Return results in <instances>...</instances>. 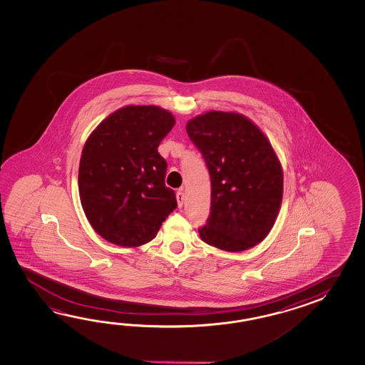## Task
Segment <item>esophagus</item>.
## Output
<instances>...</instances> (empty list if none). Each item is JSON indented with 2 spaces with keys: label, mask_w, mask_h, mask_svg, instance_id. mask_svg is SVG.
Returning <instances> with one entry per match:
<instances>
[{
  "label": "esophagus",
  "mask_w": 365,
  "mask_h": 365,
  "mask_svg": "<svg viewBox=\"0 0 365 365\" xmlns=\"http://www.w3.org/2000/svg\"><path fill=\"white\" fill-rule=\"evenodd\" d=\"M176 200H178L179 207H181L182 203H184V190H182V189H179V192L176 193Z\"/></svg>",
  "instance_id": "1"
}]
</instances>
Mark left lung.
I'll use <instances>...</instances> for the list:
<instances>
[{
    "label": "left lung",
    "mask_w": 365,
    "mask_h": 365,
    "mask_svg": "<svg viewBox=\"0 0 365 365\" xmlns=\"http://www.w3.org/2000/svg\"><path fill=\"white\" fill-rule=\"evenodd\" d=\"M211 179V212L202 241L225 252L256 247L272 231L283 197V171L269 138L248 117L210 110L187 121Z\"/></svg>",
    "instance_id": "left-lung-1"
}]
</instances>
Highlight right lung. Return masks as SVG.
I'll return each mask as SVG.
<instances>
[{"label":"right lung","mask_w":365,"mask_h":365,"mask_svg":"<svg viewBox=\"0 0 365 365\" xmlns=\"http://www.w3.org/2000/svg\"><path fill=\"white\" fill-rule=\"evenodd\" d=\"M175 116L156 106H126L95 128L82 150L78 187L86 217L104 240L137 248L176 209L158 153Z\"/></svg>","instance_id":"right-lung-1"}]
</instances>
